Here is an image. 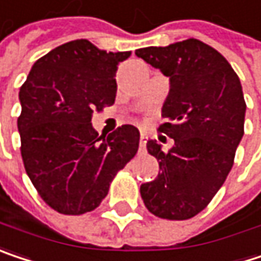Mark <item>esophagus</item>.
Here are the masks:
<instances>
[{
    "label": "esophagus",
    "instance_id": "1",
    "mask_svg": "<svg viewBox=\"0 0 261 261\" xmlns=\"http://www.w3.org/2000/svg\"><path fill=\"white\" fill-rule=\"evenodd\" d=\"M146 148V140H145V134L142 133L140 134V149H145Z\"/></svg>",
    "mask_w": 261,
    "mask_h": 261
}]
</instances>
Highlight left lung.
I'll return each mask as SVG.
<instances>
[{
  "mask_svg": "<svg viewBox=\"0 0 261 261\" xmlns=\"http://www.w3.org/2000/svg\"><path fill=\"white\" fill-rule=\"evenodd\" d=\"M136 55L170 81L158 130L175 140L163 152L148 140L160 164L140 194L149 212L166 220H188L201 212L224 184L244 136L247 105L242 85L224 57L200 40L137 49Z\"/></svg>",
  "mask_w": 261,
  "mask_h": 261,
  "instance_id": "obj_1",
  "label": "left lung"
}]
</instances>
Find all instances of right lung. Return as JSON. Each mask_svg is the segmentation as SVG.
<instances>
[{
  "label": "right lung",
  "mask_w": 261,
  "mask_h": 261,
  "mask_svg": "<svg viewBox=\"0 0 261 261\" xmlns=\"http://www.w3.org/2000/svg\"><path fill=\"white\" fill-rule=\"evenodd\" d=\"M130 55L83 38L68 41L37 60L20 86L23 166L40 197L61 214L94 211L139 149L136 127L122 125L106 137L91 124L95 110L115 103L118 64Z\"/></svg>",
  "instance_id": "add662e5"
}]
</instances>
